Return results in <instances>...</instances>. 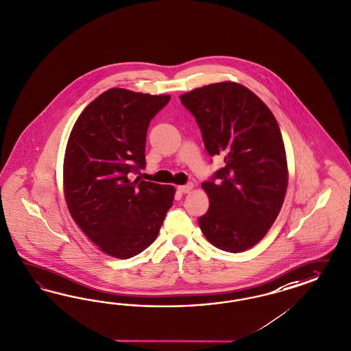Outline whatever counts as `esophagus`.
<instances>
[{"mask_svg":"<svg viewBox=\"0 0 351 351\" xmlns=\"http://www.w3.org/2000/svg\"><path fill=\"white\" fill-rule=\"evenodd\" d=\"M178 189L181 193H191L193 191V184H188V185H180V186H178Z\"/></svg>","mask_w":351,"mask_h":351,"instance_id":"esophagus-1","label":"esophagus"}]
</instances>
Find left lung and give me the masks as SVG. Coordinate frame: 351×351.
Masks as SVG:
<instances>
[{"label":"left lung","mask_w":351,"mask_h":351,"mask_svg":"<svg viewBox=\"0 0 351 351\" xmlns=\"http://www.w3.org/2000/svg\"><path fill=\"white\" fill-rule=\"evenodd\" d=\"M202 131L210 156L223 167L202 182L210 207L198 219L211 245L243 252L257 245L285 202L287 156L274 114L245 86L225 81L180 96Z\"/></svg>","instance_id":"obj_1"}]
</instances>
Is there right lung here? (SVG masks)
<instances>
[{"mask_svg": "<svg viewBox=\"0 0 351 351\" xmlns=\"http://www.w3.org/2000/svg\"><path fill=\"white\" fill-rule=\"evenodd\" d=\"M170 99L109 88L86 106L71 131L63 163L65 203L106 255L126 260L143 252L172 206V185L130 179L145 169L150 119Z\"/></svg>", "mask_w": 351, "mask_h": 351, "instance_id": "right-lung-1", "label": "right lung"}]
</instances>
